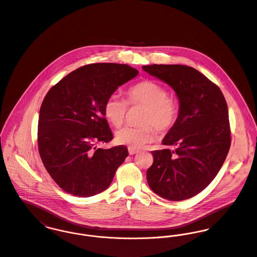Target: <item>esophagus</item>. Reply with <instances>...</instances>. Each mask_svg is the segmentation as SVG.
Returning <instances> with one entry per match:
<instances>
[{
    "mask_svg": "<svg viewBox=\"0 0 257 257\" xmlns=\"http://www.w3.org/2000/svg\"><path fill=\"white\" fill-rule=\"evenodd\" d=\"M128 152H129V155H135V154H137L139 151H138V150H134V149L129 148V149H128Z\"/></svg>",
    "mask_w": 257,
    "mask_h": 257,
    "instance_id": "esophagus-1",
    "label": "esophagus"
}]
</instances>
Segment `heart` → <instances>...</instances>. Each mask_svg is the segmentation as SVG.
Returning a JSON list of instances; mask_svg holds the SVG:
<instances>
[{"mask_svg": "<svg viewBox=\"0 0 257 257\" xmlns=\"http://www.w3.org/2000/svg\"><path fill=\"white\" fill-rule=\"evenodd\" d=\"M128 104L131 106L142 105L146 107L141 117V126H126L116 133V141L131 149L137 150L150 142L154 137V128L165 134L171 131L179 117V105L170 97L169 90L161 84L145 80L126 91V100L117 94L107 97L103 111L108 121L120 127L127 114Z\"/></svg>", "mask_w": 257, "mask_h": 257, "instance_id": "heart-1", "label": "heart"}]
</instances>
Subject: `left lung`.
Masks as SVG:
<instances>
[{
    "mask_svg": "<svg viewBox=\"0 0 257 257\" xmlns=\"http://www.w3.org/2000/svg\"><path fill=\"white\" fill-rule=\"evenodd\" d=\"M143 70L166 82L179 99V117L163 140L173 150L153 151L147 171L151 189L166 199H188L221 170L230 147L228 105L219 86L185 65H149Z\"/></svg>",
    "mask_w": 257,
    "mask_h": 257,
    "instance_id": "obj_1",
    "label": "left lung"
}]
</instances>
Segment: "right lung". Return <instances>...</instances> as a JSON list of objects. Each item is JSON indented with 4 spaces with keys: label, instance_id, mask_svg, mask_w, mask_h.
<instances>
[{
    "label": "right lung",
    "instance_id": "1",
    "mask_svg": "<svg viewBox=\"0 0 257 257\" xmlns=\"http://www.w3.org/2000/svg\"><path fill=\"white\" fill-rule=\"evenodd\" d=\"M138 73L126 64H89L67 75L45 95L38 119V152L52 179L69 194L89 197L102 192L128 157L126 146L95 145L113 139L104 117L105 100Z\"/></svg>",
    "mask_w": 257,
    "mask_h": 257
}]
</instances>
